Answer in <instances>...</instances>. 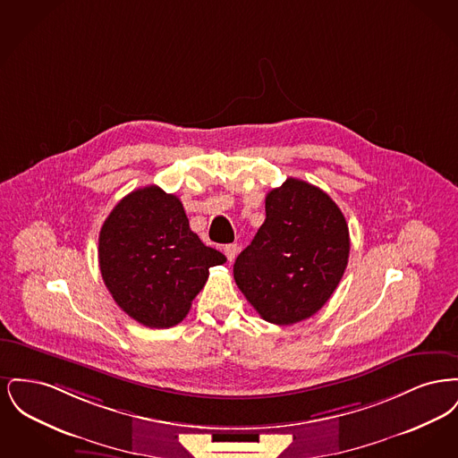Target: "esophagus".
Wrapping results in <instances>:
<instances>
[{"instance_id":"34e87169","label":"esophagus","mask_w":458,"mask_h":458,"mask_svg":"<svg viewBox=\"0 0 458 458\" xmlns=\"http://www.w3.org/2000/svg\"><path fill=\"white\" fill-rule=\"evenodd\" d=\"M237 252H239L237 243H228V245H225V256H226V259H228V261H235Z\"/></svg>"}]
</instances>
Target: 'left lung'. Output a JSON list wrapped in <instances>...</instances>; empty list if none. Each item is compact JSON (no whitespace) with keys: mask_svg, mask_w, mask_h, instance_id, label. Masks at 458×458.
<instances>
[{"mask_svg":"<svg viewBox=\"0 0 458 458\" xmlns=\"http://www.w3.org/2000/svg\"><path fill=\"white\" fill-rule=\"evenodd\" d=\"M349 226L335 200L304 180L286 178L266 196V219L233 264L240 292L273 325L314 316L349 262Z\"/></svg>","mask_w":458,"mask_h":458,"instance_id":"left-lung-1","label":"left lung"}]
</instances>
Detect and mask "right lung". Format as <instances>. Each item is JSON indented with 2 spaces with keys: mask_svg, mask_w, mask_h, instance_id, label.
Returning <instances> with one entry per match:
<instances>
[{
  "mask_svg": "<svg viewBox=\"0 0 458 458\" xmlns=\"http://www.w3.org/2000/svg\"><path fill=\"white\" fill-rule=\"evenodd\" d=\"M98 256L114 302L149 327L178 325L209 267L226 262L191 230L180 199L157 185L137 189L113 208L99 232Z\"/></svg>",
  "mask_w": 458,
  "mask_h": 458,
  "instance_id": "1",
  "label": "right lung"
}]
</instances>
